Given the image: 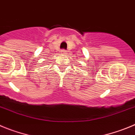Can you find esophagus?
Listing matches in <instances>:
<instances>
[{
  "label": "esophagus",
  "instance_id": "34e87169",
  "mask_svg": "<svg viewBox=\"0 0 135 135\" xmlns=\"http://www.w3.org/2000/svg\"><path fill=\"white\" fill-rule=\"evenodd\" d=\"M61 53L63 54V55H66V53H67V52H66V50H65V49H63V50H61Z\"/></svg>",
  "mask_w": 135,
  "mask_h": 135
}]
</instances>
